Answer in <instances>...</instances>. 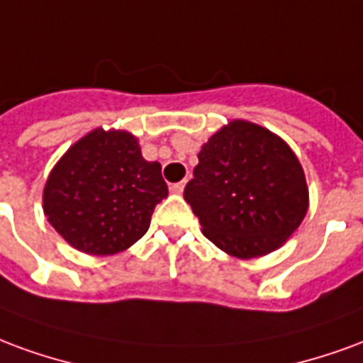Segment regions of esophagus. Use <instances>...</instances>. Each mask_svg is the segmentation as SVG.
<instances>
[{
  "mask_svg": "<svg viewBox=\"0 0 363 363\" xmlns=\"http://www.w3.org/2000/svg\"><path fill=\"white\" fill-rule=\"evenodd\" d=\"M184 187H185V182H178V184H172V193H184Z\"/></svg>",
  "mask_w": 363,
  "mask_h": 363,
  "instance_id": "1",
  "label": "esophagus"
}]
</instances>
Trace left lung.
<instances>
[{
    "label": "left lung",
    "mask_w": 363,
    "mask_h": 363,
    "mask_svg": "<svg viewBox=\"0 0 363 363\" xmlns=\"http://www.w3.org/2000/svg\"><path fill=\"white\" fill-rule=\"evenodd\" d=\"M184 197L203 234L240 259L280 247L308 213V185L296 155L250 121H232L203 145Z\"/></svg>",
    "instance_id": "obj_1"
}]
</instances>
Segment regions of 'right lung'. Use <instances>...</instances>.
I'll use <instances>...</instances> for the list:
<instances>
[{
	"instance_id": "add662e5",
	"label": "right lung",
	"mask_w": 363,
	"mask_h": 363,
	"mask_svg": "<svg viewBox=\"0 0 363 363\" xmlns=\"http://www.w3.org/2000/svg\"><path fill=\"white\" fill-rule=\"evenodd\" d=\"M166 197L160 164L143 158L133 135L96 129L55 164L44 187V213L73 247L112 255L145 236Z\"/></svg>"
}]
</instances>
